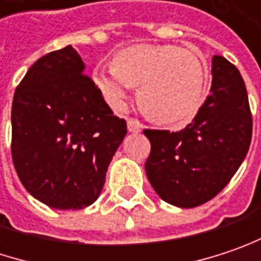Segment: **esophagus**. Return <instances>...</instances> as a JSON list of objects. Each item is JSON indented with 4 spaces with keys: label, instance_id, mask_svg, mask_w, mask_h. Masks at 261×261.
I'll return each mask as SVG.
<instances>
[{
    "label": "esophagus",
    "instance_id": "1",
    "mask_svg": "<svg viewBox=\"0 0 261 261\" xmlns=\"http://www.w3.org/2000/svg\"><path fill=\"white\" fill-rule=\"evenodd\" d=\"M127 130L132 132V134L141 132V130H142V124H141L138 120H135V119H129V120H127Z\"/></svg>",
    "mask_w": 261,
    "mask_h": 261
}]
</instances>
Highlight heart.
I'll return each mask as SVG.
<instances>
[{
  "label": "heart",
  "mask_w": 261,
  "mask_h": 261,
  "mask_svg": "<svg viewBox=\"0 0 261 261\" xmlns=\"http://www.w3.org/2000/svg\"><path fill=\"white\" fill-rule=\"evenodd\" d=\"M205 68L193 51L175 46L135 44L116 53L111 68H96L93 82L105 102L121 111L138 86L144 113L163 124L192 120L205 92Z\"/></svg>",
  "instance_id": "b5f03b06"
}]
</instances>
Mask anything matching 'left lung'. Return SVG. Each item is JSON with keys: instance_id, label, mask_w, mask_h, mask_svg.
<instances>
[{"instance_id": "1", "label": "left lung", "mask_w": 261, "mask_h": 261, "mask_svg": "<svg viewBox=\"0 0 261 261\" xmlns=\"http://www.w3.org/2000/svg\"><path fill=\"white\" fill-rule=\"evenodd\" d=\"M211 93L179 132L150 130L145 174L154 192L178 208H195L218 195L248 153L252 117L245 83L226 58H213Z\"/></svg>"}]
</instances>
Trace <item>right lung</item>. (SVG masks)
Returning a JSON list of instances; mask_svg holds the SVG:
<instances>
[{"label": "right lung", "instance_id": "obj_1", "mask_svg": "<svg viewBox=\"0 0 261 261\" xmlns=\"http://www.w3.org/2000/svg\"><path fill=\"white\" fill-rule=\"evenodd\" d=\"M72 46L47 53L17 86L11 156L31 195L55 210H83L102 192L108 165L127 134Z\"/></svg>", "mask_w": 261, "mask_h": 261}]
</instances>
